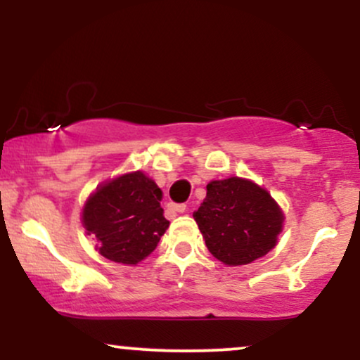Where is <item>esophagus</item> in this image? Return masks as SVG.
<instances>
[{
  "mask_svg": "<svg viewBox=\"0 0 360 360\" xmlns=\"http://www.w3.org/2000/svg\"><path fill=\"white\" fill-rule=\"evenodd\" d=\"M171 210H172V212H176V213H184L186 210H188V206H186V205H171Z\"/></svg>",
  "mask_w": 360,
  "mask_h": 360,
  "instance_id": "1",
  "label": "esophagus"
}]
</instances>
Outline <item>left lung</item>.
I'll return each instance as SVG.
<instances>
[{"label": "left lung", "mask_w": 360, "mask_h": 360, "mask_svg": "<svg viewBox=\"0 0 360 360\" xmlns=\"http://www.w3.org/2000/svg\"><path fill=\"white\" fill-rule=\"evenodd\" d=\"M206 247L225 266H245L278 243L284 213L267 189L243 177L206 186V198L193 213Z\"/></svg>", "instance_id": "8db88e82"}]
</instances>
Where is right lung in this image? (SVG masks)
Segmentation results:
<instances>
[{"instance_id":"obj_1","label":"right lung","mask_w":360,"mask_h":360,"mask_svg":"<svg viewBox=\"0 0 360 360\" xmlns=\"http://www.w3.org/2000/svg\"><path fill=\"white\" fill-rule=\"evenodd\" d=\"M162 191L142 171L105 181L82 206V226L96 237L103 257L137 266L155 250L169 229L160 208Z\"/></svg>"}]
</instances>
